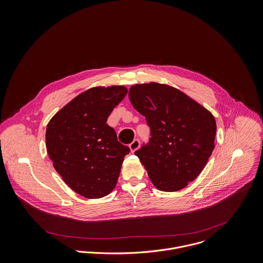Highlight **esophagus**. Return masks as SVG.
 <instances>
[{"label":"esophagus","instance_id":"esophagus-1","mask_svg":"<svg viewBox=\"0 0 263 263\" xmlns=\"http://www.w3.org/2000/svg\"><path fill=\"white\" fill-rule=\"evenodd\" d=\"M139 146H140V141L138 140V139H134L131 143H130V149H131V151L132 152H134V151H136L138 148H139Z\"/></svg>","mask_w":263,"mask_h":263}]
</instances>
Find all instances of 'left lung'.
Instances as JSON below:
<instances>
[{
	"instance_id": "left-lung-1",
	"label": "left lung",
	"mask_w": 263,
	"mask_h": 263,
	"mask_svg": "<svg viewBox=\"0 0 263 263\" xmlns=\"http://www.w3.org/2000/svg\"><path fill=\"white\" fill-rule=\"evenodd\" d=\"M129 99L150 128L149 142L135 151L150 180L163 192L185 187L214 150L215 118L182 91L157 83L132 86Z\"/></svg>"
}]
</instances>
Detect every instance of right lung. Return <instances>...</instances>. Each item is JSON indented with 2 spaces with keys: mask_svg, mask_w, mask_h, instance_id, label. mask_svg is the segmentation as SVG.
I'll return each instance as SVG.
<instances>
[{
  "mask_svg": "<svg viewBox=\"0 0 263 263\" xmlns=\"http://www.w3.org/2000/svg\"><path fill=\"white\" fill-rule=\"evenodd\" d=\"M127 91L123 86L89 88L65 105L47 125L46 148L53 167L71 190L85 198H103L114 190L124 157L130 152L107 124Z\"/></svg>",
  "mask_w": 263,
  "mask_h": 263,
  "instance_id": "add662e5",
  "label": "right lung"
}]
</instances>
